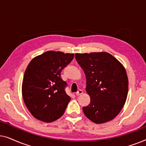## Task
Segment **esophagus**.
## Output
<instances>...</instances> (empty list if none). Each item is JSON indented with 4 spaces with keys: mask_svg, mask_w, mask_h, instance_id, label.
<instances>
[{
    "mask_svg": "<svg viewBox=\"0 0 146 146\" xmlns=\"http://www.w3.org/2000/svg\"><path fill=\"white\" fill-rule=\"evenodd\" d=\"M82 94H83V91L82 90H79L77 92L76 94V96H80V95Z\"/></svg>",
    "mask_w": 146,
    "mask_h": 146,
    "instance_id": "1",
    "label": "esophagus"
}]
</instances>
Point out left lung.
<instances>
[{"instance_id": "obj_1", "label": "left lung", "mask_w": 146, "mask_h": 146, "mask_svg": "<svg viewBox=\"0 0 146 146\" xmlns=\"http://www.w3.org/2000/svg\"><path fill=\"white\" fill-rule=\"evenodd\" d=\"M86 78L90 103L83 107L86 116L96 123L114 118L122 109L128 92V80L123 65L108 52L76 54Z\"/></svg>"}]
</instances>
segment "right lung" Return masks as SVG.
<instances>
[{"label":"right lung","mask_w":146,"mask_h":146,"mask_svg":"<svg viewBox=\"0 0 146 146\" xmlns=\"http://www.w3.org/2000/svg\"><path fill=\"white\" fill-rule=\"evenodd\" d=\"M74 58V54L48 51L32 60L24 74V102L35 118L52 122L64 113L70 97L61 72Z\"/></svg>","instance_id":"1"}]
</instances>
